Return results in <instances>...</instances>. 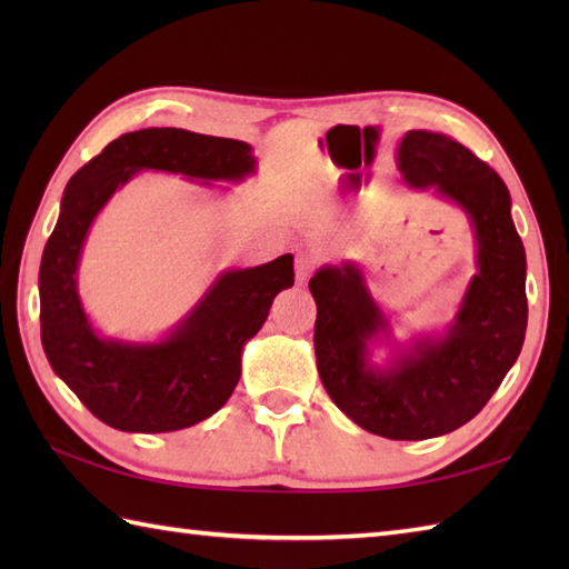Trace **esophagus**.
<instances>
[{
    "label": "esophagus",
    "mask_w": 569,
    "mask_h": 569,
    "mask_svg": "<svg viewBox=\"0 0 569 569\" xmlns=\"http://www.w3.org/2000/svg\"><path fill=\"white\" fill-rule=\"evenodd\" d=\"M316 261H318L316 253H308V251H300L298 253V257H296V278H298V283H306L308 281L312 269H316Z\"/></svg>",
    "instance_id": "esophagus-1"
}]
</instances>
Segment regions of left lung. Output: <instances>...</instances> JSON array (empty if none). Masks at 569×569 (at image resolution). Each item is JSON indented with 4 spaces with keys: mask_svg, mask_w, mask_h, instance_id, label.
<instances>
[{
    "mask_svg": "<svg viewBox=\"0 0 569 569\" xmlns=\"http://www.w3.org/2000/svg\"><path fill=\"white\" fill-rule=\"evenodd\" d=\"M396 166L410 188L432 190L467 214L477 244L471 276L445 332L398 342L355 261L322 266L316 298V359L325 391L359 428L389 440H428L462 428L487 406L526 340V249L499 173L445 134L410 129ZM390 359L373 366L372 347Z\"/></svg>",
    "mask_w": 569,
    "mask_h": 569,
    "instance_id": "obj_1",
    "label": "left lung"
}]
</instances>
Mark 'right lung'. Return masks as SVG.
<instances>
[{"instance_id": "obj_1", "label": "right lung", "mask_w": 569, "mask_h": 569, "mask_svg": "<svg viewBox=\"0 0 569 569\" xmlns=\"http://www.w3.org/2000/svg\"><path fill=\"white\" fill-rule=\"evenodd\" d=\"M141 171L200 183H241L257 171L247 141L153 127L129 131L68 180L41 271V345L48 365L84 408L124 432H173L217 413L241 377V352L293 286V257L214 278L159 342H127L92 328L78 293V263L94 217Z\"/></svg>"}]
</instances>
